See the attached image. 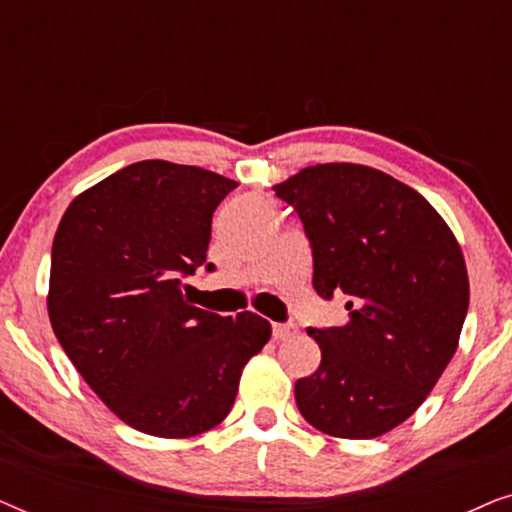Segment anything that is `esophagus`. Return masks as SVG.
Returning a JSON list of instances; mask_svg holds the SVG:
<instances>
[{
	"mask_svg": "<svg viewBox=\"0 0 512 512\" xmlns=\"http://www.w3.org/2000/svg\"><path fill=\"white\" fill-rule=\"evenodd\" d=\"M293 333H296V326L293 324H272V335H275V340H286L291 338Z\"/></svg>",
	"mask_w": 512,
	"mask_h": 512,
	"instance_id": "1",
	"label": "esophagus"
}]
</instances>
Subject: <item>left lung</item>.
Listing matches in <instances>:
<instances>
[{
	"instance_id": "left-lung-1",
	"label": "left lung",
	"mask_w": 512,
	"mask_h": 512,
	"mask_svg": "<svg viewBox=\"0 0 512 512\" xmlns=\"http://www.w3.org/2000/svg\"><path fill=\"white\" fill-rule=\"evenodd\" d=\"M312 244V286L347 298V324L307 328L321 363L296 382L300 415L335 438L403 424L457 352L468 272L450 226L415 188L375 167L326 163L272 186Z\"/></svg>"
}]
</instances>
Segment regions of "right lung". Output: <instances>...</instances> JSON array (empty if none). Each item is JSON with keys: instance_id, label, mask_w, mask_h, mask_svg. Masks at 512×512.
Segmentation results:
<instances>
[{"instance_id": "right-lung-1", "label": "right lung", "mask_w": 512, "mask_h": 512, "mask_svg": "<svg viewBox=\"0 0 512 512\" xmlns=\"http://www.w3.org/2000/svg\"><path fill=\"white\" fill-rule=\"evenodd\" d=\"M237 181L142 160L76 195L51 251L48 317L100 401L132 429L191 438L233 408L270 321L200 310L181 279L207 263L212 214Z\"/></svg>"}]
</instances>
